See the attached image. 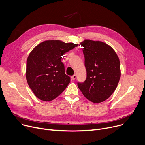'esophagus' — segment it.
I'll return each mask as SVG.
<instances>
[{"label":"esophagus","mask_w":145,"mask_h":145,"mask_svg":"<svg viewBox=\"0 0 145 145\" xmlns=\"http://www.w3.org/2000/svg\"><path fill=\"white\" fill-rule=\"evenodd\" d=\"M71 78H72V80H74L76 79V74H74V75H73L71 77Z\"/></svg>","instance_id":"obj_1"}]
</instances>
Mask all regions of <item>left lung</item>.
<instances>
[{"instance_id":"obj_1","label":"left lung","mask_w":145,"mask_h":145,"mask_svg":"<svg viewBox=\"0 0 145 145\" xmlns=\"http://www.w3.org/2000/svg\"><path fill=\"white\" fill-rule=\"evenodd\" d=\"M85 56L86 79L78 83L83 95L95 103L106 101L116 89L120 78V61L115 51L101 41L80 43Z\"/></svg>"}]
</instances>
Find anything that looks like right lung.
Listing matches in <instances>:
<instances>
[{
    "label": "right lung",
    "instance_id": "1",
    "mask_svg": "<svg viewBox=\"0 0 145 145\" xmlns=\"http://www.w3.org/2000/svg\"><path fill=\"white\" fill-rule=\"evenodd\" d=\"M78 44L60 40H46L30 53L26 77L35 95L43 101H51L62 93L71 82L65 74L62 56Z\"/></svg>",
    "mask_w": 145,
    "mask_h": 145
}]
</instances>
